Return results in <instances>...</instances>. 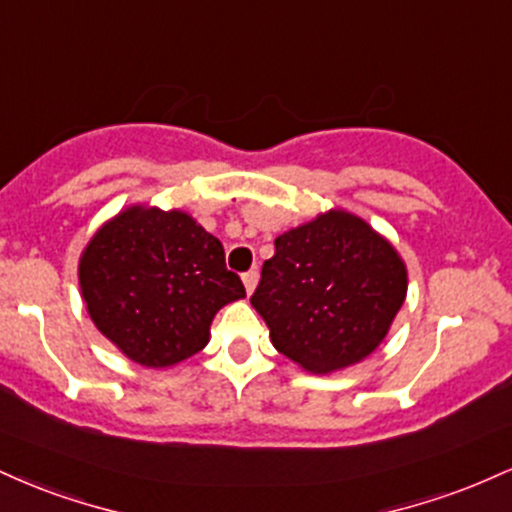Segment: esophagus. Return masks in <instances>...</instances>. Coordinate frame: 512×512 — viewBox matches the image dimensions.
Returning <instances> with one entry per match:
<instances>
[{
    "label": "esophagus",
    "instance_id": "obj_1",
    "mask_svg": "<svg viewBox=\"0 0 512 512\" xmlns=\"http://www.w3.org/2000/svg\"><path fill=\"white\" fill-rule=\"evenodd\" d=\"M257 281H260V274H257V269H250V272L243 274V284H245V291H248V296L252 291H255Z\"/></svg>",
    "mask_w": 512,
    "mask_h": 512
}]
</instances>
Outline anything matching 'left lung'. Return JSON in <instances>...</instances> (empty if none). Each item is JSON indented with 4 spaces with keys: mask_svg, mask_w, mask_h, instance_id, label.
<instances>
[{
    "mask_svg": "<svg viewBox=\"0 0 512 512\" xmlns=\"http://www.w3.org/2000/svg\"><path fill=\"white\" fill-rule=\"evenodd\" d=\"M250 303L274 349L310 373L363 361L407 296V267L387 240L332 209L274 240Z\"/></svg>",
    "mask_w": 512,
    "mask_h": 512,
    "instance_id": "1",
    "label": "left lung"
}]
</instances>
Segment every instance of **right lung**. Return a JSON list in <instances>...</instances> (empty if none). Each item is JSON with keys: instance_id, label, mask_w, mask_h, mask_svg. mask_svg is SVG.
Returning <instances> with one entry per match:
<instances>
[{"instance_id": "obj_1", "label": "right lung", "mask_w": 512, "mask_h": 512, "mask_svg": "<svg viewBox=\"0 0 512 512\" xmlns=\"http://www.w3.org/2000/svg\"><path fill=\"white\" fill-rule=\"evenodd\" d=\"M79 284L93 325L146 368L202 351L214 315L245 296L221 240L185 211L156 207H129L98 228Z\"/></svg>"}]
</instances>
